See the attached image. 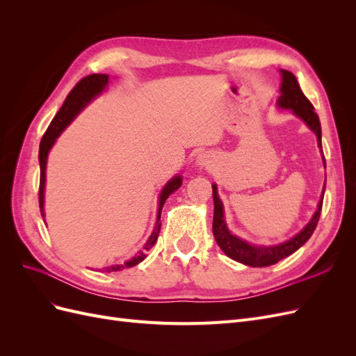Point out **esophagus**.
I'll return each mask as SVG.
<instances>
[{
    "label": "esophagus",
    "mask_w": 356,
    "mask_h": 356,
    "mask_svg": "<svg viewBox=\"0 0 356 356\" xmlns=\"http://www.w3.org/2000/svg\"><path fill=\"white\" fill-rule=\"evenodd\" d=\"M197 165L200 168H208L211 166V156L207 153H202L197 156Z\"/></svg>",
    "instance_id": "obj_1"
}]
</instances>
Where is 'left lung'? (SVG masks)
Segmentation results:
<instances>
[{
	"instance_id": "obj_1",
	"label": "left lung",
	"mask_w": 356,
	"mask_h": 356,
	"mask_svg": "<svg viewBox=\"0 0 356 356\" xmlns=\"http://www.w3.org/2000/svg\"><path fill=\"white\" fill-rule=\"evenodd\" d=\"M282 86H281V96H279L277 104L281 108H289L293 110L294 114H297L300 118H303L306 124L314 131L318 136V147L322 148L321 141V123L319 117L315 113L314 105L306 98L305 93L301 92L300 84L296 79V75L289 71L282 70ZM325 165V159H324ZM324 193L325 187L322 190V197L319 200L318 209L314 215V218L306 227L301 230L298 234H296L293 239L286 241L285 243L276 245V246H252L248 242L236 238L232 234L225 225L224 221V211H222V203L218 197L217 186H212V196H213V222H212V232L213 238L217 241L218 246L224 251V254L230 257L232 260L239 261L242 264L251 266V267H267L276 264L277 261L284 260L285 257L296 252L300 246H303L310 236L314 234L319 217L322 211V200H324Z\"/></svg>"
}]
</instances>
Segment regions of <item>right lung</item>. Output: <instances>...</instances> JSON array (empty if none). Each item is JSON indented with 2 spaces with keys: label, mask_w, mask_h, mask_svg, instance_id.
<instances>
[{
  "label": "right lung",
  "mask_w": 356,
  "mask_h": 356,
  "mask_svg": "<svg viewBox=\"0 0 356 356\" xmlns=\"http://www.w3.org/2000/svg\"><path fill=\"white\" fill-rule=\"evenodd\" d=\"M108 83V75L105 74H90L88 77L81 79L77 84L74 86V89L68 93L65 102L60 106V110L58 111V114L53 118L51 123L49 124L46 134L42 135L41 138V143H40V190H38V200H40V211L41 215L44 217V184H46V161H47V154L50 152L51 145L55 144L56 138L60 135V132L65 129L72 118L77 115V113H80L81 108H84L86 105L90 102L92 98H95L96 95L101 93L104 90V88ZM181 187V177H175L172 178L168 184L165 186L163 191H161L160 195V203H159V215H157V222H156V227L149 236L148 242L144 246V251L139 252L136 257H134L131 261H127L124 264H115V266H110V267H105V272H118V270H123L124 267H132L136 266L138 263H141L145 255V251H149L154 246L157 238H159V233H160V227H161V222H160V215H161V208H163V204L166 202V199L169 197V195H172L175 190H178Z\"/></svg>",
  "instance_id": "1"
}]
</instances>
